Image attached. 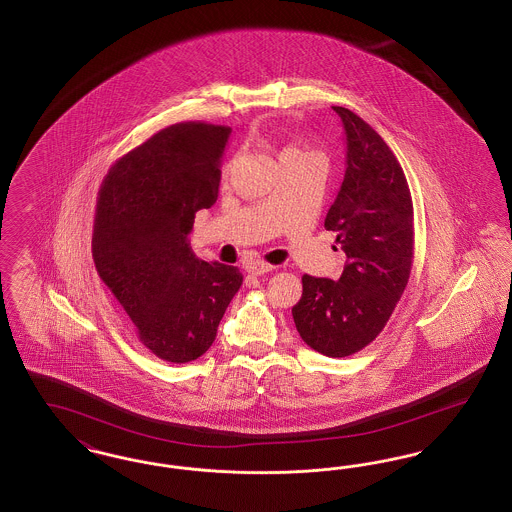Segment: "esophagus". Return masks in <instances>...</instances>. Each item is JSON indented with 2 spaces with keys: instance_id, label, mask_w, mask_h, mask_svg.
I'll use <instances>...</instances> for the list:
<instances>
[{
  "instance_id": "34e87169",
  "label": "esophagus",
  "mask_w": 512,
  "mask_h": 512,
  "mask_svg": "<svg viewBox=\"0 0 512 512\" xmlns=\"http://www.w3.org/2000/svg\"><path fill=\"white\" fill-rule=\"evenodd\" d=\"M247 272L249 274H255V276H261V274H267V272H272L274 270V265H268L265 261H253V263H249L247 265Z\"/></svg>"
}]
</instances>
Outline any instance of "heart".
<instances>
[{"label": "heart", "mask_w": 512, "mask_h": 512, "mask_svg": "<svg viewBox=\"0 0 512 512\" xmlns=\"http://www.w3.org/2000/svg\"><path fill=\"white\" fill-rule=\"evenodd\" d=\"M307 155H317V153H313L311 149H307V147L295 146H286L282 149V153H280V159L284 161V159H292V157H307Z\"/></svg>", "instance_id": "b5f03b06"}]
</instances>
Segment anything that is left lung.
<instances>
[{
    "label": "left lung",
    "mask_w": 512,
    "mask_h": 512,
    "mask_svg": "<svg viewBox=\"0 0 512 512\" xmlns=\"http://www.w3.org/2000/svg\"><path fill=\"white\" fill-rule=\"evenodd\" d=\"M345 130V176L324 228L347 257L340 280L301 278L292 315L309 347L349 357L384 330L407 288L414 257L413 199L397 157L359 115L334 107Z\"/></svg>",
    "instance_id": "8db88e82"
}]
</instances>
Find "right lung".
I'll return each instance as SVG.
<instances>
[{
	"instance_id": "obj_1",
	"label": "right lung",
	"mask_w": 512,
	"mask_h": 512,
	"mask_svg": "<svg viewBox=\"0 0 512 512\" xmlns=\"http://www.w3.org/2000/svg\"><path fill=\"white\" fill-rule=\"evenodd\" d=\"M230 126L178 122L121 157L101 182L92 257L134 322L138 340L169 363H190L217 338L242 286L238 267L197 259L195 213L219 197Z\"/></svg>"
}]
</instances>
